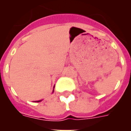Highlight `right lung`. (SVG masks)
Masks as SVG:
<instances>
[{
    "instance_id": "right-lung-1",
    "label": "right lung",
    "mask_w": 131,
    "mask_h": 131,
    "mask_svg": "<svg viewBox=\"0 0 131 131\" xmlns=\"http://www.w3.org/2000/svg\"><path fill=\"white\" fill-rule=\"evenodd\" d=\"M53 92H54V90H53ZM40 101H42V100H38V101H35V102H40Z\"/></svg>"
}]
</instances>
